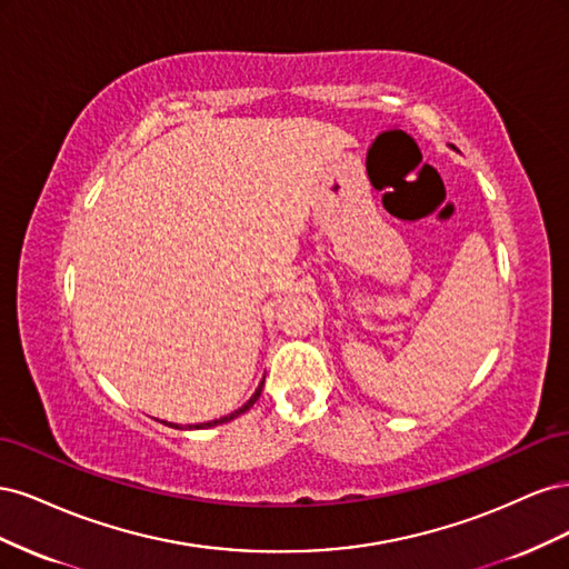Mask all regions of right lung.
<instances>
[{
  "mask_svg": "<svg viewBox=\"0 0 569 569\" xmlns=\"http://www.w3.org/2000/svg\"><path fill=\"white\" fill-rule=\"evenodd\" d=\"M261 391H263V382L261 385H258V389L253 391V396H251V399L242 406V408H239V410H234V412H230V416H226V418H220V420H211V422H201V425H189L187 429H201V427H216V425H222V422H230V420H234V418H239V416H242V412H247L256 401H258V396H261ZM180 429V427H178Z\"/></svg>",
  "mask_w": 569,
  "mask_h": 569,
  "instance_id": "1",
  "label": "right lung"
}]
</instances>
